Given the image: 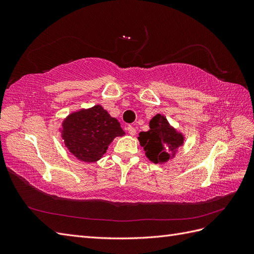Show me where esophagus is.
Segmentation results:
<instances>
[{"label":"esophagus","instance_id":"1","mask_svg":"<svg viewBox=\"0 0 254 254\" xmlns=\"http://www.w3.org/2000/svg\"><path fill=\"white\" fill-rule=\"evenodd\" d=\"M127 130H128V133H129L130 135H134V134L136 133L135 128H134L133 126H131V125H129V126L127 127Z\"/></svg>","mask_w":254,"mask_h":254}]
</instances>
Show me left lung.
<instances>
[{"mask_svg":"<svg viewBox=\"0 0 254 254\" xmlns=\"http://www.w3.org/2000/svg\"><path fill=\"white\" fill-rule=\"evenodd\" d=\"M148 131L139 134L140 144L145 155L151 162L163 164L175 157V153L183 145L184 136L170 125L164 115L157 114L149 122Z\"/></svg>","mask_w":254,"mask_h":254,"instance_id":"left-lung-1","label":"left lung"}]
</instances>
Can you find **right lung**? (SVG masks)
Listing matches in <instances>:
<instances>
[{"label":"right lung","mask_w":254,"mask_h":254,"mask_svg":"<svg viewBox=\"0 0 254 254\" xmlns=\"http://www.w3.org/2000/svg\"><path fill=\"white\" fill-rule=\"evenodd\" d=\"M124 134L119 121L110 117L101 105L67 115L61 130L68 151L88 163L98 161L114 137Z\"/></svg>","instance_id":"add662e5"}]
</instances>
